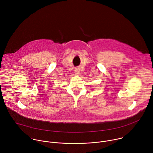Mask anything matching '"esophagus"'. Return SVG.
<instances>
[{
	"instance_id": "esophagus-1",
	"label": "esophagus",
	"mask_w": 153,
	"mask_h": 153,
	"mask_svg": "<svg viewBox=\"0 0 153 153\" xmlns=\"http://www.w3.org/2000/svg\"><path fill=\"white\" fill-rule=\"evenodd\" d=\"M74 71H75L76 74H79V73H80V69H79V68H75Z\"/></svg>"
}]
</instances>
